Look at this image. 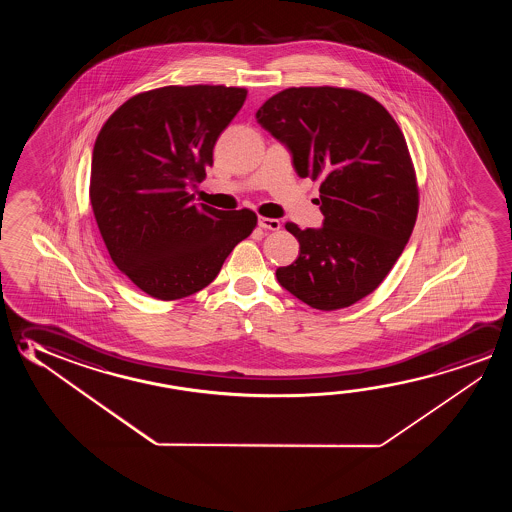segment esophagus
<instances>
[{"label": "esophagus", "instance_id": "1", "mask_svg": "<svg viewBox=\"0 0 512 512\" xmlns=\"http://www.w3.org/2000/svg\"><path fill=\"white\" fill-rule=\"evenodd\" d=\"M259 227L266 228V230H278L282 225H280V221H278V219L262 218V216H260Z\"/></svg>", "mask_w": 512, "mask_h": 512}]
</instances>
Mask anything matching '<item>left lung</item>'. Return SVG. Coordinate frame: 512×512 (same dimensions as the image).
I'll return each mask as SVG.
<instances>
[{"label":"left lung","mask_w":512,"mask_h":512,"mask_svg":"<svg viewBox=\"0 0 512 512\" xmlns=\"http://www.w3.org/2000/svg\"><path fill=\"white\" fill-rule=\"evenodd\" d=\"M257 121L293 153L296 173L319 180L323 228H285L300 255L278 282L312 309L350 307L373 293L402 255L418 218L416 169L402 130L369 94L289 87Z\"/></svg>","instance_id":"8db88e82"}]
</instances>
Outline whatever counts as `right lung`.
<instances>
[{
	"label": "right lung",
	"instance_id": "obj_1",
	"mask_svg": "<svg viewBox=\"0 0 512 512\" xmlns=\"http://www.w3.org/2000/svg\"><path fill=\"white\" fill-rule=\"evenodd\" d=\"M248 91L166 85L135 94L101 126L89 198L110 259L162 302L202 291L257 227L250 209L194 205L219 134Z\"/></svg>",
	"mask_w": 512,
	"mask_h": 512
}]
</instances>
